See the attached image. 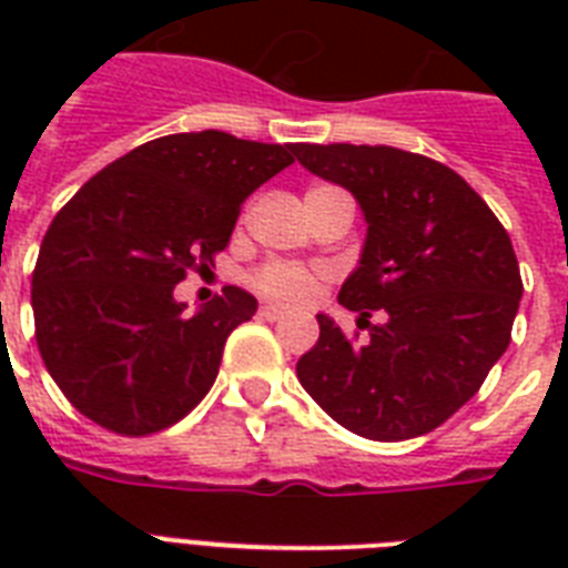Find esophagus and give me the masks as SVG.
I'll return each mask as SVG.
<instances>
[{
  "label": "esophagus",
  "mask_w": 568,
  "mask_h": 568,
  "mask_svg": "<svg viewBox=\"0 0 568 568\" xmlns=\"http://www.w3.org/2000/svg\"><path fill=\"white\" fill-rule=\"evenodd\" d=\"M258 315H262L265 321H283L285 310L283 306H271V303H267V306H262V310H258Z\"/></svg>",
  "instance_id": "34e87169"
}]
</instances>
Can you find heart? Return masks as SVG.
<instances>
[{
    "mask_svg": "<svg viewBox=\"0 0 568 568\" xmlns=\"http://www.w3.org/2000/svg\"><path fill=\"white\" fill-rule=\"evenodd\" d=\"M253 285L258 294H265L271 301L292 303H310L318 294V274L310 267L285 265V262H267L253 274Z\"/></svg>",
    "mask_w": 568,
    "mask_h": 568,
    "instance_id": "b5f03b06",
    "label": "heart"
}]
</instances>
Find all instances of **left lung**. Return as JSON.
Listing matches in <instances>:
<instances>
[{"mask_svg":"<svg viewBox=\"0 0 568 568\" xmlns=\"http://www.w3.org/2000/svg\"><path fill=\"white\" fill-rule=\"evenodd\" d=\"M306 171L359 200L363 258L338 292L368 338L318 315L297 379L356 436L400 442L436 430L477 395L510 345L521 301L513 241L459 173L368 144H294ZM374 311L384 321H367Z\"/></svg>","mask_w":568,"mask_h":568,"instance_id":"1","label":"left lung"}]
</instances>
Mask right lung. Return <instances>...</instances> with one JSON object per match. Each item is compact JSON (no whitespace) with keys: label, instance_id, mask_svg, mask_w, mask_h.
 Instances as JSON below:
<instances>
[{"label":"right lung","instance_id":"obj_1","mask_svg":"<svg viewBox=\"0 0 568 568\" xmlns=\"http://www.w3.org/2000/svg\"><path fill=\"white\" fill-rule=\"evenodd\" d=\"M292 162L294 144L164 135L102 168L52 217L31 274L34 338L84 418L150 436L203 400L256 297L226 285L185 315L173 288L214 265L241 203Z\"/></svg>","mask_w":568,"mask_h":568}]
</instances>
